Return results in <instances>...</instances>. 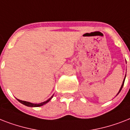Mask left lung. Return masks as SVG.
Segmentation results:
<instances>
[{
	"label": "left lung",
	"mask_w": 130,
	"mask_h": 130,
	"mask_svg": "<svg viewBox=\"0 0 130 130\" xmlns=\"http://www.w3.org/2000/svg\"><path fill=\"white\" fill-rule=\"evenodd\" d=\"M125 76H126V75H125ZM125 78H124V79H123V83H122V85H121V88H120V89H119V92H118V94H119V92H120V91L121 90V89H122V88H123V84H124V82H125Z\"/></svg>",
	"instance_id": "left-lung-1"
}]
</instances>
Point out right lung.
Masks as SVG:
<instances>
[{"instance_id": "1", "label": "right lung", "mask_w": 130, "mask_h": 130, "mask_svg": "<svg viewBox=\"0 0 130 130\" xmlns=\"http://www.w3.org/2000/svg\"><path fill=\"white\" fill-rule=\"evenodd\" d=\"M53 95L49 99H48L47 101H44V102H43V103H39V104H34V103H29V102H27V101H21V100H19V99H17V101H19V103H22L23 105H25V106H27V107H40V106H42V105H45V104H46L48 102H49V101H51V99L53 98Z\"/></svg>"}]
</instances>
